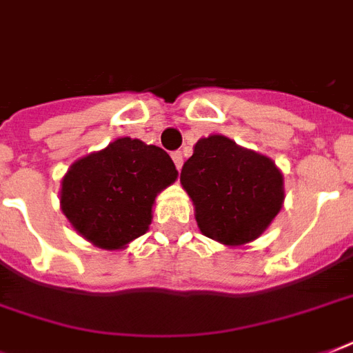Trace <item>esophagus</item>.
I'll return each mask as SVG.
<instances>
[{
    "mask_svg": "<svg viewBox=\"0 0 353 353\" xmlns=\"http://www.w3.org/2000/svg\"><path fill=\"white\" fill-rule=\"evenodd\" d=\"M172 159H174V163H176V166H177V170H179V168L183 166V154H181V152H174V154H172Z\"/></svg>",
    "mask_w": 353,
    "mask_h": 353,
    "instance_id": "esophagus-1",
    "label": "esophagus"
}]
</instances>
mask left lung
<instances>
[{"label":"left lung","mask_w":353,"mask_h":353,"mask_svg":"<svg viewBox=\"0 0 353 353\" xmlns=\"http://www.w3.org/2000/svg\"><path fill=\"white\" fill-rule=\"evenodd\" d=\"M199 231L225 245L262 234L284 201V179L265 155L223 135L199 139L181 168Z\"/></svg>","instance_id":"obj_1"}]
</instances>
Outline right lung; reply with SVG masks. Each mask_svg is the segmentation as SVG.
Instances as JSON below:
<instances>
[{
    "label": "right lung",
    "mask_w": 353,
    "mask_h": 353,
    "mask_svg": "<svg viewBox=\"0 0 353 353\" xmlns=\"http://www.w3.org/2000/svg\"><path fill=\"white\" fill-rule=\"evenodd\" d=\"M170 155L122 137L73 163L60 203L74 231L102 249H122L148 231L155 196L176 181Z\"/></svg>",
    "instance_id": "obj_1"
}]
</instances>
